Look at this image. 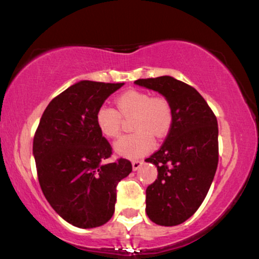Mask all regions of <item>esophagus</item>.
<instances>
[{
    "mask_svg": "<svg viewBox=\"0 0 259 259\" xmlns=\"http://www.w3.org/2000/svg\"><path fill=\"white\" fill-rule=\"evenodd\" d=\"M142 165H143V160H133V162H132V167H133L134 171L139 170L140 166H142Z\"/></svg>",
    "mask_w": 259,
    "mask_h": 259,
    "instance_id": "1",
    "label": "esophagus"
}]
</instances>
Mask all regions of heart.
I'll use <instances>...</instances> for the list:
<instances>
[{"label": "heart", "mask_w": 259, "mask_h": 259, "mask_svg": "<svg viewBox=\"0 0 259 259\" xmlns=\"http://www.w3.org/2000/svg\"><path fill=\"white\" fill-rule=\"evenodd\" d=\"M117 109L102 105L96 110L97 128L107 138H116L121 130V116L134 115L132 128L136 132L120 138L114 151L130 159L142 158L154 146V138L166 137L172 128L174 112L164 96H152L143 90H127L115 100Z\"/></svg>", "instance_id": "1"}]
</instances>
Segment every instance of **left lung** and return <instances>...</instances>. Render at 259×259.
Instances as JSON below:
<instances>
[{"mask_svg": "<svg viewBox=\"0 0 259 259\" xmlns=\"http://www.w3.org/2000/svg\"><path fill=\"white\" fill-rule=\"evenodd\" d=\"M134 83L158 92L172 107V128L145 159L158 170L146 189V214L160 226H176L199 209L213 182L219 160L217 117L196 89L174 77Z\"/></svg>", "mask_w": 259, "mask_h": 259, "instance_id": "8db88e82", "label": "left lung"}]
</instances>
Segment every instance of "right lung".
<instances>
[{
  "label": "right lung",
  "instance_id": "1",
  "mask_svg": "<svg viewBox=\"0 0 259 259\" xmlns=\"http://www.w3.org/2000/svg\"><path fill=\"white\" fill-rule=\"evenodd\" d=\"M123 83L79 80L46 107L33 139L40 187L56 213L79 228L108 223L130 160L105 163L112 146L97 128L100 106Z\"/></svg>",
  "mask_w": 259,
  "mask_h": 259
}]
</instances>
